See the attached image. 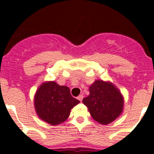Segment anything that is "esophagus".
Returning a JSON list of instances; mask_svg holds the SVG:
<instances>
[{
    "mask_svg": "<svg viewBox=\"0 0 154 154\" xmlns=\"http://www.w3.org/2000/svg\"><path fill=\"white\" fill-rule=\"evenodd\" d=\"M77 99H78L80 102H82V100L83 99V96H82V95H80V96H79L78 97H77Z\"/></svg>",
    "mask_w": 154,
    "mask_h": 154,
    "instance_id": "1",
    "label": "esophagus"
}]
</instances>
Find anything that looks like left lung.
<instances>
[{
  "label": "left lung",
  "mask_w": 154,
  "mask_h": 154,
  "mask_svg": "<svg viewBox=\"0 0 154 154\" xmlns=\"http://www.w3.org/2000/svg\"><path fill=\"white\" fill-rule=\"evenodd\" d=\"M89 92L82 103L88 107L92 117L99 123L109 124L122 113L123 97L112 83L96 80L89 87Z\"/></svg>",
  "instance_id": "1"
}]
</instances>
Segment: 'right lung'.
<instances>
[{
    "label": "right lung",
    "mask_w": 154,
    "mask_h": 154,
    "mask_svg": "<svg viewBox=\"0 0 154 154\" xmlns=\"http://www.w3.org/2000/svg\"><path fill=\"white\" fill-rule=\"evenodd\" d=\"M34 101L38 117L54 126L66 120L71 109L80 103L72 96L69 87L54 81L42 83L36 91Z\"/></svg>",
    "instance_id": "right-lung-1"
}]
</instances>
